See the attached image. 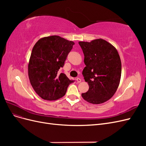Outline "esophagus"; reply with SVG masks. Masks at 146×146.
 <instances>
[{"mask_svg": "<svg viewBox=\"0 0 146 146\" xmlns=\"http://www.w3.org/2000/svg\"><path fill=\"white\" fill-rule=\"evenodd\" d=\"M77 83H80L82 82L81 78H77Z\"/></svg>", "mask_w": 146, "mask_h": 146, "instance_id": "1", "label": "esophagus"}]
</instances>
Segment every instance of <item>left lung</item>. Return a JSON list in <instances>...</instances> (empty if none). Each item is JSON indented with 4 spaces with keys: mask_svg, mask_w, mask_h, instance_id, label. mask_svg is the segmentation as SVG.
<instances>
[{
    "mask_svg": "<svg viewBox=\"0 0 146 146\" xmlns=\"http://www.w3.org/2000/svg\"><path fill=\"white\" fill-rule=\"evenodd\" d=\"M86 66L82 74L89 90L82 97L88 102L100 104L115 93L121 77V61L116 48L103 39L79 41Z\"/></svg>",
    "mask_w": 146,
    "mask_h": 146,
    "instance_id": "left-lung-1",
    "label": "left lung"
}]
</instances>
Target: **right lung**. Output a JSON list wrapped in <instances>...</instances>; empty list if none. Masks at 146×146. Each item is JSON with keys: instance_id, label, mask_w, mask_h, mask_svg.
<instances>
[{"instance_id": "obj_1", "label": "right lung", "mask_w": 146, "mask_h": 146, "mask_svg": "<svg viewBox=\"0 0 146 146\" xmlns=\"http://www.w3.org/2000/svg\"><path fill=\"white\" fill-rule=\"evenodd\" d=\"M74 42L56 35L44 37L33 47L28 64L30 82L36 94L47 100H56L65 95L73 82L64 73L63 68Z\"/></svg>"}]
</instances>
